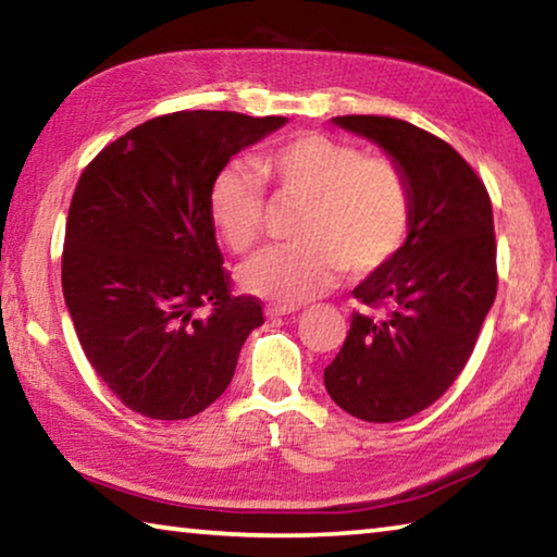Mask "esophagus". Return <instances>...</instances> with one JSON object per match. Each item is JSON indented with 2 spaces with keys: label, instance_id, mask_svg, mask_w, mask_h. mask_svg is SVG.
Segmentation results:
<instances>
[{
  "label": "esophagus",
  "instance_id": "1",
  "mask_svg": "<svg viewBox=\"0 0 557 557\" xmlns=\"http://www.w3.org/2000/svg\"><path fill=\"white\" fill-rule=\"evenodd\" d=\"M297 307H280V305H270L265 309V317L268 319H277V317H287V314H295Z\"/></svg>",
  "mask_w": 557,
  "mask_h": 557
}]
</instances>
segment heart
Instances as JSON below:
<instances>
[{"instance_id": "b5f03b06", "label": "heart", "mask_w": 557, "mask_h": 557, "mask_svg": "<svg viewBox=\"0 0 557 557\" xmlns=\"http://www.w3.org/2000/svg\"><path fill=\"white\" fill-rule=\"evenodd\" d=\"M256 174L231 164L215 174L209 213L233 252H248L262 238L265 186L280 201L299 203L297 245L268 250L240 272L252 295L295 307L317 299L346 270L369 277L405 248L412 231V184L385 154H363L344 139L305 132L256 157Z\"/></svg>"}]
</instances>
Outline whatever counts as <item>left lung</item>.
<instances>
[{"instance_id":"8db88e82","label":"left lung","mask_w":557,"mask_h":557,"mask_svg":"<svg viewBox=\"0 0 557 557\" xmlns=\"http://www.w3.org/2000/svg\"><path fill=\"white\" fill-rule=\"evenodd\" d=\"M369 137L412 184V231L383 270L354 287L361 309L324 369L326 393L366 422L430 408L465 369L496 297L492 199L455 147L405 120L334 117Z\"/></svg>"}]
</instances>
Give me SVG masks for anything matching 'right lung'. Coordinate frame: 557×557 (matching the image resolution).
<instances>
[{
	"label": "right lung",
	"instance_id": "right-lung-1",
	"mask_svg": "<svg viewBox=\"0 0 557 557\" xmlns=\"http://www.w3.org/2000/svg\"><path fill=\"white\" fill-rule=\"evenodd\" d=\"M287 117L182 110L147 120L83 169L61 282L75 334L108 388L152 420H186L228 388L260 299L235 297L209 191L243 147Z\"/></svg>",
	"mask_w": 557,
	"mask_h": 557
}]
</instances>
